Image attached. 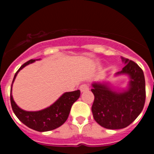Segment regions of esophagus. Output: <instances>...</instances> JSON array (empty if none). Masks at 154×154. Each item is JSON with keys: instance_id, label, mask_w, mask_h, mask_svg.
<instances>
[{"instance_id": "esophagus-1", "label": "esophagus", "mask_w": 154, "mask_h": 154, "mask_svg": "<svg viewBox=\"0 0 154 154\" xmlns=\"http://www.w3.org/2000/svg\"><path fill=\"white\" fill-rule=\"evenodd\" d=\"M79 89H80V91H81L82 92H85V91L89 90V85H87V84H82V85H80Z\"/></svg>"}]
</instances>
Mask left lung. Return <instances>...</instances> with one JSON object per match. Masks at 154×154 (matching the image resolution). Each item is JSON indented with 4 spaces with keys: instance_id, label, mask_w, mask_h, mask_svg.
<instances>
[{
    "instance_id": "1",
    "label": "left lung",
    "mask_w": 154,
    "mask_h": 154,
    "mask_svg": "<svg viewBox=\"0 0 154 154\" xmlns=\"http://www.w3.org/2000/svg\"><path fill=\"white\" fill-rule=\"evenodd\" d=\"M123 69L115 76L126 75L130 80L126 89H114L109 82H92L94 94L92 112L96 123L106 129L119 130L131 124L137 118L146 99L145 78L137 63L121 57Z\"/></svg>"
}]
</instances>
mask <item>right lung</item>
<instances>
[{
	"label": "right lung",
	"instance_id": "1",
	"mask_svg": "<svg viewBox=\"0 0 154 154\" xmlns=\"http://www.w3.org/2000/svg\"><path fill=\"white\" fill-rule=\"evenodd\" d=\"M37 60L40 59H31L25 62L15 73L11 89V103L16 116L25 126L38 132L50 131L61 126L67 120L70 113L71 107L79 98L80 90L65 92L50 106L38 111H26L20 108L13 99L12 85L20 70Z\"/></svg>",
	"mask_w": 154,
	"mask_h": 154
}]
</instances>
